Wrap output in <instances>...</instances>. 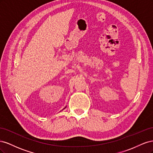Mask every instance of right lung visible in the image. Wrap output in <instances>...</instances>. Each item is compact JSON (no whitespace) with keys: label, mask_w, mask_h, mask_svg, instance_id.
<instances>
[{"label":"right lung","mask_w":153,"mask_h":153,"mask_svg":"<svg viewBox=\"0 0 153 153\" xmlns=\"http://www.w3.org/2000/svg\"><path fill=\"white\" fill-rule=\"evenodd\" d=\"M65 108H66V107H65Z\"/></svg>","instance_id":"1"}]
</instances>
